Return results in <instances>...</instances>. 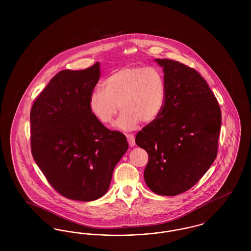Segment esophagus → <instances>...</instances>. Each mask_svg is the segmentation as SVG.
I'll list each match as a JSON object with an SVG mask.
<instances>
[{
    "mask_svg": "<svg viewBox=\"0 0 251 251\" xmlns=\"http://www.w3.org/2000/svg\"><path fill=\"white\" fill-rule=\"evenodd\" d=\"M127 140L130 147H134L135 146V140H134V136L132 134H128L127 135Z\"/></svg>",
    "mask_w": 251,
    "mask_h": 251,
    "instance_id": "esophagus-1",
    "label": "esophagus"
}]
</instances>
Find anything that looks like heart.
Segmentation results:
<instances>
[{"label": "heart", "instance_id": "1", "mask_svg": "<svg viewBox=\"0 0 251 251\" xmlns=\"http://www.w3.org/2000/svg\"><path fill=\"white\" fill-rule=\"evenodd\" d=\"M102 87L90 93L89 110L101 124L111 125L120 108L123 112L116 125L120 131H133L142 120L154 122L166 106V78L154 67L122 68L108 76Z\"/></svg>", "mask_w": 251, "mask_h": 251}]
</instances>
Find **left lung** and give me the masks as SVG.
<instances>
[{"instance_id": "8db88e82", "label": "left lung", "mask_w": 251, "mask_h": 251, "mask_svg": "<svg viewBox=\"0 0 251 251\" xmlns=\"http://www.w3.org/2000/svg\"><path fill=\"white\" fill-rule=\"evenodd\" d=\"M155 62L165 73L167 102L160 118L136 134L135 143L149 154L144 170L149 188L176 196L193 187L214 163L221 111L199 72L178 61Z\"/></svg>"}]
</instances>
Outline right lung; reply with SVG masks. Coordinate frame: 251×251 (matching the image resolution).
<instances>
[{"instance_id": "right-lung-1", "label": "right lung", "mask_w": 251, "mask_h": 251, "mask_svg": "<svg viewBox=\"0 0 251 251\" xmlns=\"http://www.w3.org/2000/svg\"><path fill=\"white\" fill-rule=\"evenodd\" d=\"M100 76L99 62L83 71L58 72L31 109L33 157L50 184L73 201L102 197L128 150L126 136L108 130L88 107Z\"/></svg>"}]
</instances>
